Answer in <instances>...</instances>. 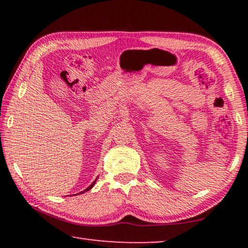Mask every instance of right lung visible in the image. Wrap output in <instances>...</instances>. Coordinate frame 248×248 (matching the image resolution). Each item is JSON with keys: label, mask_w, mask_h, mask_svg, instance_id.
<instances>
[{"label": "right lung", "mask_w": 248, "mask_h": 248, "mask_svg": "<svg viewBox=\"0 0 248 248\" xmlns=\"http://www.w3.org/2000/svg\"><path fill=\"white\" fill-rule=\"evenodd\" d=\"M97 178H98V176H97ZM97 178H96V179L94 180V182H93V183H92V184L90 185V186L86 188V189H84L83 191H81V192H78V194H77V195H81V194H84V192H86V191H89V190H91V189H92V188H93V187H94V185H95V183H96V182H97Z\"/></svg>", "instance_id": "right-lung-1"}]
</instances>
